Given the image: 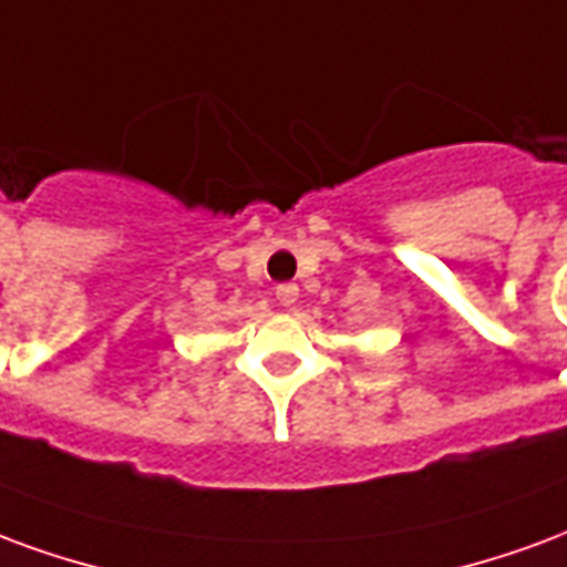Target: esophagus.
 <instances>
[{
	"label": "esophagus",
	"instance_id": "esophagus-1",
	"mask_svg": "<svg viewBox=\"0 0 567 567\" xmlns=\"http://www.w3.org/2000/svg\"><path fill=\"white\" fill-rule=\"evenodd\" d=\"M275 296H278L280 305H296V299H299V287H296V284H280V287L275 289Z\"/></svg>",
	"mask_w": 567,
	"mask_h": 567
}]
</instances>
